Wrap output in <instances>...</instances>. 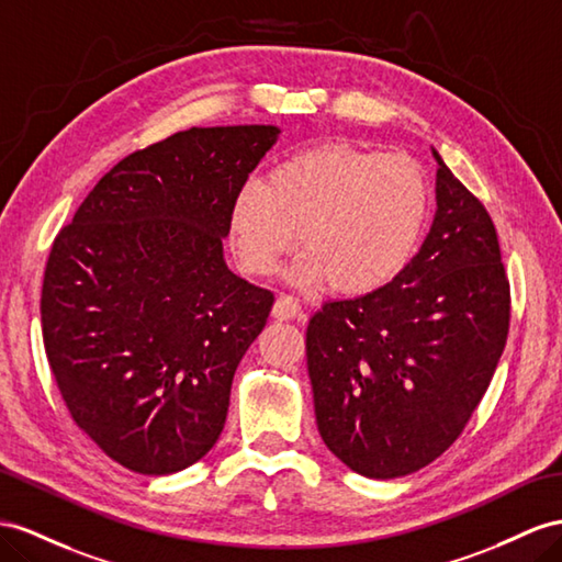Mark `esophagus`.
Instances as JSON below:
<instances>
[{"label": "esophagus", "mask_w": 562, "mask_h": 562, "mask_svg": "<svg viewBox=\"0 0 562 562\" xmlns=\"http://www.w3.org/2000/svg\"><path fill=\"white\" fill-rule=\"evenodd\" d=\"M272 315H276L278 321H301L304 318V311H301L299 299L292 294H280L276 306H272Z\"/></svg>", "instance_id": "34e87169"}]
</instances>
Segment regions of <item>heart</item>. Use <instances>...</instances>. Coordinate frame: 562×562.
I'll return each instance as SVG.
<instances>
[{
  "mask_svg": "<svg viewBox=\"0 0 562 562\" xmlns=\"http://www.w3.org/2000/svg\"><path fill=\"white\" fill-rule=\"evenodd\" d=\"M429 215L425 168L406 154L323 144L286 156L229 206V239L249 276H270L296 241L301 286L370 294L408 268Z\"/></svg>",
  "mask_w": 562,
  "mask_h": 562,
  "instance_id": "b5f03b06",
  "label": "heart"
}]
</instances>
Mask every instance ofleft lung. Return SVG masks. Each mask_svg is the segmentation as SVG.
<instances>
[{
  "label": "left lung",
  "mask_w": 562,
  "mask_h": 562,
  "mask_svg": "<svg viewBox=\"0 0 562 562\" xmlns=\"http://www.w3.org/2000/svg\"><path fill=\"white\" fill-rule=\"evenodd\" d=\"M437 158V213L408 268L306 329L315 423L344 465L394 480L465 429L508 339L510 284L482 201Z\"/></svg>",
  "instance_id": "left-lung-1"
}]
</instances>
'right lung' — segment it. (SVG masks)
I'll return each mask as SVG.
<instances>
[{
	"label": "right lung",
	"instance_id": "add662e5",
	"mask_svg": "<svg viewBox=\"0 0 562 562\" xmlns=\"http://www.w3.org/2000/svg\"><path fill=\"white\" fill-rule=\"evenodd\" d=\"M276 125L190 127L94 184L56 235L42 282V339L76 425L139 474L204 458L272 292L223 258L229 206Z\"/></svg>",
	"mask_w": 562,
	"mask_h": 562
}]
</instances>
